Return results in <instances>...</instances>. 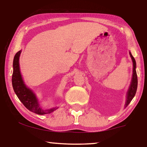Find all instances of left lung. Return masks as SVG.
<instances>
[{
  "label": "left lung",
  "mask_w": 147,
  "mask_h": 147,
  "mask_svg": "<svg viewBox=\"0 0 147 147\" xmlns=\"http://www.w3.org/2000/svg\"><path fill=\"white\" fill-rule=\"evenodd\" d=\"M130 55L131 59H132L133 62V74H132V78H131V84L129 87V89L126 94V100L125 103V108L127 107L130 102L132 100L133 98L135 96L136 93L137 88H138V76H137V73H136V62L135 59L131 55V53L130 52Z\"/></svg>",
  "instance_id": "left-lung-1"
}]
</instances>
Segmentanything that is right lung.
Segmentation results:
<instances>
[{"mask_svg": "<svg viewBox=\"0 0 147 147\" xmlns=\"http://www.w3.org/2000/svg\"><path fill=\"white\" fill-rule=\"evenodd\" d=\"M21 53V51L17 52L14 56L13 62V71L12 74V86L15 93L23 105L30 111L39 115L51 113L57 108H54L49 109L42 108L36 94L24 83L19 67V56Z\"/></svg>", "mask_w": 147, "mask_h": 147, "instance_id": "1", "label": "right lung"}]
</instances>
